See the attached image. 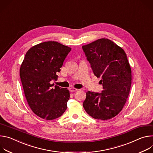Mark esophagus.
<instances>
[{
    "label": "esophagus",
    "mask_w": 153,
    "mask_h": 153,
    "mask_svg": "<svg viewBox=\"0 0 153 153\" xmlns=\"http://www.w3.org/2000/svg\"><path fill=\"white\" fill-rule=\"evenodd\" d=\"M69 91L71 92H76V91H78V89H75L74 88H69Z\"/></svg>",
    "instance_id": "34e87169"
}]
</instances>
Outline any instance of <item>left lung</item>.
I'll return each instance as SVG.
<instances>
[{
  "label": "left lung",
  "instance_id": "obj_1",
  "mask_svg": "<svg viewBox=\"0 0 153 153\" xmlns=\"http://www.w3.org/2000/svg\"><path fill=\"white\" fill-rule=\"evenodd\" d=\"M94 74L101 77V93L88 91L83 107L92 117L106 120L123 109L131 84V69L125 51L112 41L102 38L82 47Z\"/></svg>",
  "mask_w": 153,
  "mask_h": 153
}]
</instances>
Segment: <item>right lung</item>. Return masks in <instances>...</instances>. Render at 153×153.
I'll use <instances>...</instances> for the list:
<instances>
[{"label": "right lung", "instance_id": "add662e5", "mask_svg": "<svg viewBox=\"0 0 153 153\" xmlns=\"http://www.w3.org/2000/svg\"><path fill=\"white\" fill-rule=\"evenodd\" d=\"M71 48L55 41L40 43L30 48L20 68L25 98L32 111L47 120L61 117L65 111L70 93L67 88L53 87L64 59Z\"/></svg>", "mask_w": 153, "mask_h": 153}]
</instances>
